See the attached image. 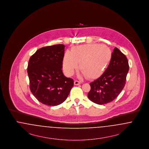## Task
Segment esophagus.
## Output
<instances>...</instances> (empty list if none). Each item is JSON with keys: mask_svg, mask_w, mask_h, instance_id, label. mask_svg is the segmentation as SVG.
<instances>
[{"mask_svg": "<svg viewBox=\"0 0 149 149\" xmlns=\"http://www.w3.org/2000/svg\"><path fill=\"white\" fill-rule=\"evenodd\" d=\"M81 84L80 81H79L78 80H75L74 81V84L75 85H80Z\"/></svg>", "mask_w": 149, "mask_h": 149, "instance_id": "1", "label": "esophagus"}]
</instances>
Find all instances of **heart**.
<instances>
[{
	"mask_svg": "<svg viewBox=\"0 0 149 149\" xmlns=\"http://www.w3.org/2000/svg\"><path fill=\"white\" fill-rule=\"evenodd\" d=\"M112 57L111 49L99 43H88L73 47L66 51L63 58V69L68 76H71L78 68L86 78L94 79L100 77L106 70Z\"/></svg>",
	"mask_w": 149,
	"mask_h": 149,
	"instance_id": "obj_1",
	"label": "heart"
}]
</instances>
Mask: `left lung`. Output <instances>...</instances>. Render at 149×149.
<instances>
[{
    "label": "left lung",
    "mask_w": 149,
    "mask_h": 149,
    "mask_svg": "<svg viewBox=\"0 0 149 149\" xmlns=\"http://www.w3.org/2000/svg\"><path fill=\"white\" fill-rule=\"evenodd\" d=\"M129 70L126 56L117 47L114 49L112 60L104 72L90 83L88 97L98 104L112 102L123 89Z\"/></svg>",
    "instance_id": "left-lung-1"
}]
</instances>
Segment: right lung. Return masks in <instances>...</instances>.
<instances>
[{
    "instance_id": "add662e5",
    "label": "right lung",
    "mask_w": 149,
    "mask_h": 149,
    "mask_svg": "<svg viewBox=\"0 0 149 149\" xmlns=\"http://www.w3.org/2000/svg\"><path fill=\"white\" fill-rule=\"evenodd\" d=\"M65 46L58 44L36 51L29 60L27 72L31 92L40 102L49 106L61 104L74 86V80L62 70Z\"/></svg>"
}]
</instances>
